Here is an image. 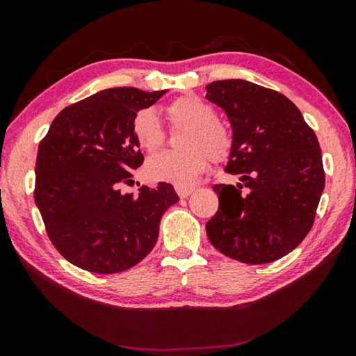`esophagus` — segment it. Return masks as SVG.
I'll return each mask as SVG.
<instances>
[{"label": "esophagus", "mask_w": 356, "mask_h": 356, "mask_svg": "<svg viewBox=\"0 0 356 356\" xmlns=\"http://www.w3.org/2000/svg\"><path fill=\"white\" fill-rule=\"evenodd\" d=\"M176 191L180 197H188L195 188H191V186H176Z\"/></svg>", "instance_id": "34e87169"}]
</instances>
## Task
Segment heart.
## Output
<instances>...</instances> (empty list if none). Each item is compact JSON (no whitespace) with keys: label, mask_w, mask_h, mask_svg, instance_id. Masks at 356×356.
Here are the masks:
<instances>
[{"label":"heart","mask_w":356,"mask_h":356,"mask_svg":"<svg viewBox=\"0 0 356 356\" xmlns=\"http://www.w3.org/2000/svg\"><path fill=\"white\" fill-rule=\"evenodd\" d=\"M166 116L174 127L188 129L180 147L184 152H165L147 160L144 172L154 182H168L176 186H191L209 168L226 161L232 154L234 136L218 120V113L209 102L197 95H182L166 106ZM134 135L140 147L154 154L165 143V131L152 110L135 114Z\"/></svg>","instance_id":"b5f03b06"}]
</instances>
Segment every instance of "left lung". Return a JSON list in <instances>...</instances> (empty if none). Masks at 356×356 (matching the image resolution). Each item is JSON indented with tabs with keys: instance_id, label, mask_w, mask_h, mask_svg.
Segmentation results:
<instances>
[{
	"instance_id": "8db88e82",
	"label": "left lung",
	"mask_w": 356,
	"mask_h": 356,
	"mask_svg": "<svg viewBox=\"0 0 356 356\" xmlns=\"http://www.w3.org/2000/svg\"><path fill=\"white\" fill-rule=\"evenodd\" d=\"M206 91V99L231 122L234 149L226 172L238 174L242 182L213 185L220 207L207 221V237L236 261H278L297 248L314 225L325 186L317 136L298 108L273 89L221 80Z\"/></svg>"
}]
</instances>
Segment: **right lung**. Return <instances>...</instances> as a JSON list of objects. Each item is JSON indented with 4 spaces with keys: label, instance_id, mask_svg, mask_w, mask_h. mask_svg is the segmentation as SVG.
Returning <instances> with one entry per match:
<instances>
[{
    "label": "right lung",
    "instance_id": "obj_1",
    "mask_svg": "<svg viewBox=\"0 0 356 356\" xmlns=\"http://www.w3.org/2000/svg\"><path fill=\"white\" fill-rule=\"evenodd\" d=\"M166 91L111 88L58 114L39 144L34 201L48 237L70 264L111 275L141 262L156 243L160 220L179 201L171 184L122 193L144 161L135 114Z\"/></svg>",
    "mask_w": 356,
    "mask_h": 356
}]
</instances>
